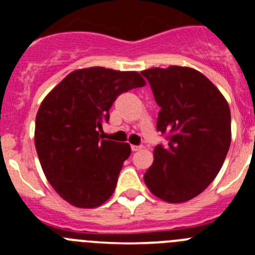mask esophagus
<instances>
[{"mask_svg": "<svg viewBox=\"0 0 255 255\" xmlns=\"http://www.w3.org/2000/svg\"><path fill=\"white\" fill-rule=\"evenodd\" d=\"M143 148V145H131L132 152H136V150H140Z\"/></svg>", "mask_w": 255, "mask_h": 255, "instance_id": "esophagus-1", "label": "esophagus"}]
</instances>
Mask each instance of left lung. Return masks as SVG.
I'll use <instances>...</instances> for the list:
<instances>
[{
    "instance_id": "left-lung-1",
    "label": "left lung",
    "mask_w": 255,
    "mask_h": 255,
    "mask_svg": "<svg viewBox=\"0 0 255 255\" xmlns=\"http://www.w3.org/2000/svg\"><path fill=\"white\" fill-rule=\"evenodd\" d=\"M161 107L157 130L168 134L157 145L154 161L144 173L152 194L168 203L199 195L224 164L231 144V114L225 97L191 67H153L141 71Z\"/></svg>"
}]
</instances>
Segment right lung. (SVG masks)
<instances>
[{
  "mask_svg": "<svg viewBox=\"0 0 255 255\" xmlns=\"http://www.w3.org/2000/svg\"><path fill=\"white\" fill-rule=\"evenodd\" d=\"M136 71L88 67L70 73L40 103L34 141L40 166L52 188L78 208H96L110 199L128 143L105 140L98 130L124 92L144 87Z\"/></svg>",
  "mask_w": 255,
  "mask_h": 255,
  "instance_id": "add662e5",
  "label": "right lung"
}]
</instances>
